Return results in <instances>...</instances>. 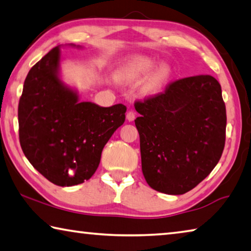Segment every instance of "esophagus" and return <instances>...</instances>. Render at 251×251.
<instances>
[{
    "label": "esophagus",
    "mask_w": 251,
    "mask_h": 251,
    "mask_svg": "<svg viewBox=\"0 0 251 251\" xmlns=\"http://www.w3.org/2000/svg\"><path fill=\"white\" fill-rule=\"evenodd\" d=\"M126 118L127 120H128L129 122H133L135 118H136V114H135V112H133V110H128V112H127V114H126Z\"/></svg>",
    "instance_id": "1"
}]
</instances>
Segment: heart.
<instances>
[{
  "label": "heart",
  "mask_w": 251,
  "mask_h": 251,
  "mask_svg": "<svg viewBox=\"0 0 251 251\" xmlns=\"http://www.w3.org/2000/svg\"><path fill=\"white\" fill-rule=\"evenodd\" d=\"M154 61L150 57H135L122 67L120 72H118V76H120L121 79L126 80V82H136V80L142 79L150 74V72L154 67ZM171 73V67L167 64L160 65L150 76L146 83V88L148 91L158 90L161 85L166 82Z\"/></svg>",
  "instance_id": "heart-1"
}]
</instances>
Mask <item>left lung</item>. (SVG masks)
Segmentation results:
<instances>
[{
  "mask_svg": "<svg viewBox=\"0 0 251 251\" xmlns=\"http://www.w3.org/2000/svg\"><path fill=\"white\" fill-rule=\"evenodd\" d=\"M142 171L157 192L182 195L209 175L226 141V106L210 75L173 80L164 92L135 101Z\"/></svg>",
  "mask_w": 251,
  "mask_h": 251,
  "instance_id": "obj_1",
  "label": "left lung"
}]
</instances>
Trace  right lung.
Wrapping results in <instances>:
<instances>
[{
  "mask_svg": "<svg viewBox=\"0 0 251 251\" xmlns=\"http://www.w3.org/2000/svg\"><path fill=\"white\" fill-rule=\"evenodd\" d=\"M58 64L56 46L29 70L19 101V137L37 172L69 187L94 175L106 143L124 124L126 106L78 101L58 78Z\"/></svg>",
  "mask_w": 251,
  "mask_h": 251,
  "instance_id": "1",
  "label": "right lung"
}]
</instances>
